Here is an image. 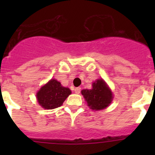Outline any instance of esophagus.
Wrapping results in <instances>:
<instances>
[{
    "label": "esophagus",
    "mask_w": 155,
    "mask_h": 155,
    "mask_svg": "<svg viewBox=\"0 0 155 155\" xmlns=\"http://www.w3.org/2000/svg\"><path fill=\"white\" fill-rule=\"evenodd\" d=\"M74 91L76 94H79L81 92V87H75L74 88Z\"/></svg>",
    "instance_id": "1"
}]
</instances>
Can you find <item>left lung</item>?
<instances>
[{
    "label": "left lung",
    "mask_w": 155,
    "mask_h": 155,
    "mask_svg": "<svg viewBox=\"0 0 155 155\" xmlns=\"http://www.w3.org/2000/svg\"><path fill=\"white\" fill-rule=\"evenodd\" d=\"M82 95L87 105L93 110H102L113 101V92L103 79H98L92 84L91 89H83Z\"/></svg>",
    "instance_id": "8db88e82"
}]
</instances>
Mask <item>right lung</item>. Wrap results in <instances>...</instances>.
I'll return each instance as SVG.
<instances>
[{
	"label": "right lung",
	"mask_w": 155,
	"mask_h": 155,
	"mask_svg": "<svg viewBox=\"0 0 155 155\" xmlns=\"http://www.w3.org/2000/svg\"><path fill=\"white\" fill-rule=\"evenodd\" d=\"M71 94L68 87L62 86L61 82L55 79H51L37 92L36 98L43 109H53L61 106Z\"/></svg>",
	"instance_id": "add662e5"
}]
</instances>
